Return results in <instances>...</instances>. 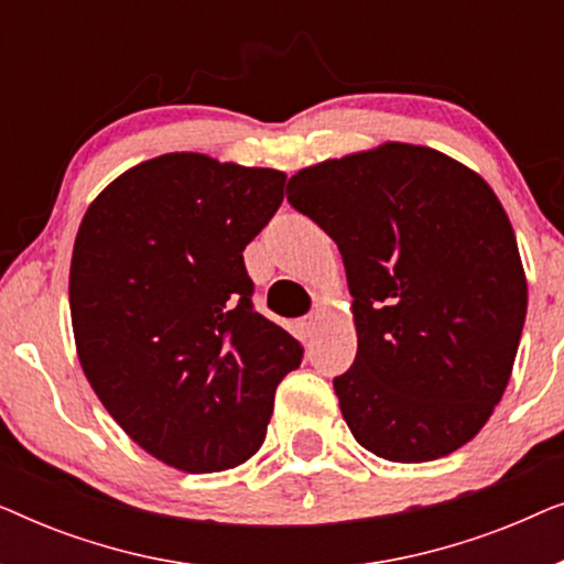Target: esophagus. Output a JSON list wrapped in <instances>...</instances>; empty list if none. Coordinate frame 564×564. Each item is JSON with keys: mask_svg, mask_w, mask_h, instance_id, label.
I'll return each mask as SVG.
<instances>
[{"mask_svg": "<svg viewBox=\"0 0 564 564\" xmlns=\"http://www.w3.org/2000/svg\"><path fill=\"white\" fill-rule=\"evenodd\" d=\"M315 326H318V321L311 315V318L300 321V334H303V338H311L315 334Z\"/></svg>", "mask_w": 564, "mask_h": 564, "instance_id": "esophagus-1", "label": "esophagus"}]
</instances>
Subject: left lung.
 Segmentation results:
<instances>
[{"mask_svg":"<svg viewBox=\"0 0 564 564\" xmlns=\"http://www.w3.org/2000/svg\"><path fill=\"white\" fill-rule=\"evenodd\" d=\"M288 203L344 259L359 341L334 390L354 438L408 465L457 452L503 398L527 321L496 192L434 149L384 143L297 172Z\"/></svg>","mask_w":564,"mask_h":564,"instance_id":"obj_1","label":"left lung"}]
</instances>
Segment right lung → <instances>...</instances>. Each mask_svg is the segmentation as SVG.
I'll use <instances>...</instances> for the list:
<instances>
[{"label":"right lung","instance_id":"obj_1","mask_svg":"<svg viewBox=\"0 0 564 564\" xmlns=\"http://www.w3.org/2000/svg\"><path fill=\"white\" fill-rule=\"evenodd\" d=\"M276 169L164 153L99 192L74 241L68 303L82 369L138 446L220 473L264 444L303 346L253 311L246 243L282 205Z\"/></svg>","mask_w":564,"mask_h":564}]
</instances>
